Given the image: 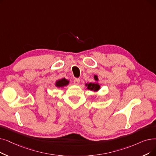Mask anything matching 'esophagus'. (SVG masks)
I'll return each mask as SVG.
<instances>
[{"label": "esophagus", "mask_w": 156, "mask_h": 156, "mask_svg": "<svg viewBox=\"0 0 156 156\" xmlns=\"http://www.w3.org/2000/svg\"><path fill=\"white\" fill-rule=\"evenodd\" d=\"M73 82H74V84L78 85V84L80 83V79H79V78H75V79H74Z\"/></svg>", "instance_id": "1"}]
</instances>
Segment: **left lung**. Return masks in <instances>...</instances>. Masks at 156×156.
Wrapping results in <instances>:
<instances>
[{
  "mask_svg": "<svg viewBox=\"0 0 156 156\" xmlns=\"http://www.w3.org/2000/svg\"><path fill=\"white\" fill-rule=\"evenodd\" d=\"M94 78L96 80H98V77L96 76H94ZM87 85V88L89 90L90 89L91 90H94V91H98L99 88H100V85L98 83H89Z\"/></svg>",
  "mask_w": 156,
  "mask_h": 156,
  "instance_id": "obj_1",
  "label": "left lung"
}]
</instances>
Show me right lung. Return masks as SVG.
Masks as SVG:
<instances>
[{
	"mask_svg": "<svg viewBox=\"0 0 156 156\" xmlns=\"http://www.w3.org/2000/svg\"><path fill=\"white\" fill-rule=\"evenodd\" d=\"M69 83V81H67L65 78L61 79L56 82V86L58 87H62L64 86H66L67 85H68Z\"/></svg>",
	"mask_w": 156,
	"mask_h": 156,
	"instance_id": "right-lung-1",
	"label": "right lung"
}]
</instances>
